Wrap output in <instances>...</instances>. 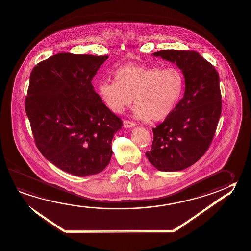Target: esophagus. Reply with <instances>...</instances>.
Wrapping results in <instances>:
<instances>
[{"label": "esophagus", "instance_id": "1", "mask_svg": "<svg viewBox=\"0 0 251 251\" xmlns=\"http://www.w3.org/2000/svg\"><path fill=\"white\" fill-rule=\"evenodd\" d=\"M135 126H136V125H135V123H133V122H131V121H129V120H124V128L134 127Z\"/></svg>", "mask_w": 251, "mask_h": 251}]
</instances>
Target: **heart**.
<instances>
[{
  "instance_id": "1",
  "label": "heart",
  "mask_w": 251,
  "mask_h": 251,
  "mask_svg": "<svg viewBox=\"0 0 251 251\" xmlns=\"http://www.w3.org/2000/svg\"><path fill=\"white\" fill-rule=\"evenodd\" d=\"M114 81H103L98 93L108 109L122 112L133 101L137 119L161 121L174 111L183 94L184 79L176 68L130 64L114 73Z\"/></svg>"
}]
</instances>
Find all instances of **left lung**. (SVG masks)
I'll return each mask as SVG.
<instances>
[{"mask_svg":"<svg viewBox=\"0 0 251 251\" xmlns=\"http://www.w3.org/2000/svg\"><path fill=\"white\" fill-rule=\"evenodd\" d=\"M153 55L182 70L185 90L171 114L152 129L153 144L146 155L158 170L179 171L198 162L213 140L221 113L220 77L195 51L162 50Z\"/></svg>","mask_w":251,"mask_h":251,"instance_id":"left-lung-1","label":"left lung"}]
</instances>
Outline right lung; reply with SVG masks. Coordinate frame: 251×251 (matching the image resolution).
I'll return each mask as SVG.
<instances>
[{
	"label": "right lung",
	"mask_w": 251,
	"mask_h": 251,
	"mask_svg": "<svg viewBox=\"0 0 251 251\" xmlns=\"http://www.w3.org/2000/svg\"><path fill=\"white\" fill-rule=\"evenodd\" d=\"M108 58L62 52L37 64L30 74L25 111L37 148L77 176L105 169L111 140L123 126L91 83Z\"/></svg>",
	"instance_id": "obj_1"
}]
</instances>
